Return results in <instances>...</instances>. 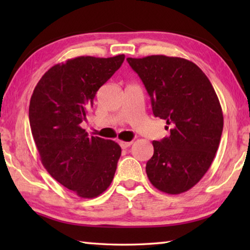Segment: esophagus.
<instances>
[{
    "label": "esophagus",
    "mask_w": 250,
    "mask_h": 250,
    "mask_svg": "<svg viewBox=\"0 0 250 250\" xmlns=\"http://www.w3.org/2000/svg\"><path fill=\"white\" fill-rule=\"evenodd\" d=\"M120 146L122 149H126V147H129L131 145H132V141H129V142H125V141H120L119 142Z\"/></svg>",
    "instance_id": "34e87169"
}]
</instances>
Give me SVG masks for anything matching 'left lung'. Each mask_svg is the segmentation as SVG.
<instances>
[{"instance_id":"obj_1","label":"left lung","mask_w":250,"mask_h":250,"mask_svg":"<svg viewBox=\"0 0 250 250\" xmlns=\"http://www.w3.org/2000/svg\"><path fill=\"white\" fill-rule=\"evenodd\" d=\"M126 61L145 84L153 115L170 129L167 137L152 142L146 175L161 192L188 191L209 168L221 141L224 117L216 92L188 59L152 55Z\"/></svg>"}]
</instances>
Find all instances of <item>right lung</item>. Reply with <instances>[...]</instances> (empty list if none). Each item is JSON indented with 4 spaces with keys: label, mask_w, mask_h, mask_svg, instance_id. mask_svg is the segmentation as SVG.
<instances>
[{
    "label": "right lung",
    "mask_w": 250,
    "mask_h": 250,
    "mask_svg": "<svg viewBox=\"0 0 250 250\" xmlns=\"http://www.w3.org/2000/svg\"><path fill=\"white\" fill-rule=\"evenodd\" d=\"M124 61V54L80 56L55 65L36 84L29 103V125L44 167L83 198L99 196L109 188L121 155L118 143L89 138L80 124L97 91Z\"/></svg>",
    "instance_id": "1"
}]
</instances>
